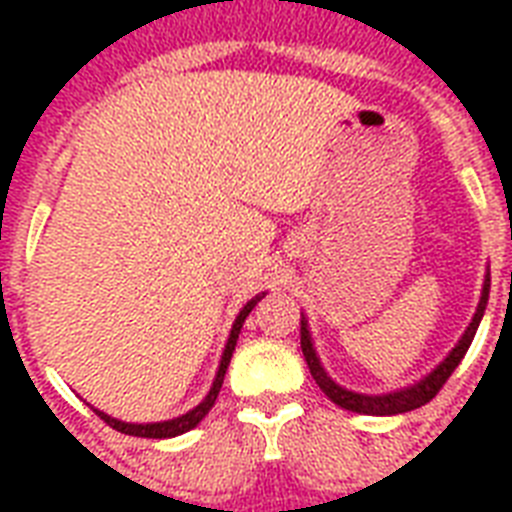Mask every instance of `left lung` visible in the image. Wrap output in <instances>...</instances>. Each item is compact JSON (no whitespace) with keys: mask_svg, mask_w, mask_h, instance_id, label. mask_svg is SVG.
I'll use <instances>...</instances> for the list:
<instances>
[{"mask_svg":"<svg viewBox=\"0 0 512 512\" xmlns=\"http://www.w3.org/2000/svg\"><path fill=\"white\" fill-rule=\"evenodd\" d=\"M489 287H492V279H489V273H486L484 279V292H481V303L476 308V316L470 321V327L465 329V335L460 337V342L454 345L452 353L441 361V364L428 374V377H422L420 382H414L409 388L393 390V393H382V396H366V393H353V390H345L342 385H337L327 372H324V366H321L319 356H316V350H313L311 342V332H308V321H300V348H303V356L308 361V369H311L313 380L319 385L324 393L329 396V401H335L337 406L342 409H348V412H358V414H377V417H385V414H404L412 412V409H420L428 401L436 398V393L444 388V382L452 377V372L460 366V361L468 353L470 342L476 337V329L484 319L486 303H489Z\"/></svg>","mask_w":512,"mask_h":512,"instance_id":"left-lung-1","label":"left lung"}]
</instances>
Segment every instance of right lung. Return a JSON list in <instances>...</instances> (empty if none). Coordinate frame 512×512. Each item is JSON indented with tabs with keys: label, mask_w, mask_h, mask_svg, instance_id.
Instances as JSON below:
<instances>
[{
	"label": "right lung",
	"mask_w": 512,
	"mask_h": 512,
	"mask_svg": "<svg viewBox=\"0 0 512 512\" xmlns=\"http://www.w3.org/2000/svg\"><path fill=\"white\" fill-rule=\"evenodd\" d=\"M265 295V292H263ZM260 295V297H263ZM260 297H252L244 308L239 311V316H236V321H233V329H231V337H228V342H225V350H223V358H220V366H217V374H215V382H212V388H209L207 398L201 401L196 409H191V412H185L183 417H175V420H164V422H146V425H138V422H122V420H114L111 414L106 412H98L95 409V414H98L100 420L106 422V425H111L114 430H119V433H124V436H138V438H175L180 436V433H188V430H193L196 425H199L204 417L209 414V409L215 406L217 401V393H220V388H223V380H225V372H228V364H231V356H233V348H236V340H239V332L241 327H244V321H247L249 311L255 308L257 303H260Z\"/></svg>",
	"instance_id": "1"
}]
</instances>
